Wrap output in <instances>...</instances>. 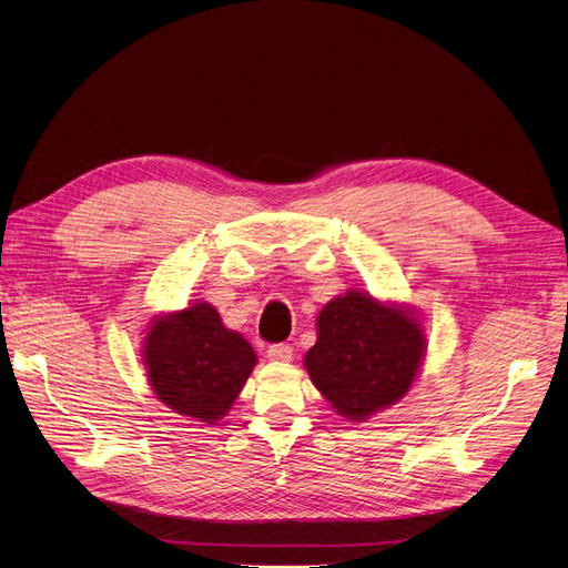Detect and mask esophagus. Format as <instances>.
I'll use <instances>...</instances> for the list:
<instances>
[{"mask_svg":"<svg viewBox=\"0 0 568 568\" xmlns=\"http://www.w3.org/2000/svg\"><path fill=\"white\" fill-rule=\"evenodd\" d=\"M266 356L272 362H276V364H287L290 359H292V347L290 345H285V343H281V345H272L266 349Z\"/></svg>","mask_w":568,"mask_h":568,"instance_id":"1","label":"esophagus"}]
</instances>
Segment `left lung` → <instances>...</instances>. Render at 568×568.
Here are the masks:
<instances>
[{
    "instance_id": "left-lung-1",
    "label": "left lung",
    "mask_w": 568,
    "mask_h": 568,
    "mask_svg": "<svg viewBox=\"0 0 568 568\" xmlns=\"http://www.w3.org/2000/svg\"><path fill=\"white\" fill-rule=\"evenodd\" d=\"M315 332L304 368L347 422L362 424L400 403L422 375L426 329L407 304L382 302L352 287L322 306Z\"/></svg>"
}]
</instances>
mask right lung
Masks as SVG:
<instances>
[{
  "mask_svg": "<svg viewBox=\"0 0 568 568\" xmlns=\"http://www.w3.org/2000/svg\"><path fill=\"white\" fill-rule=\"evenodd\" d=\"M257 364L251 343L206 302L146 322L142 366L154 396L174 414L216 426Z\"/></svg>",
  "mask_w": 568,
  "mask_h": 568,
  "instance_id": "add662e5",
  "label": "right lung"
}]
</instances>
